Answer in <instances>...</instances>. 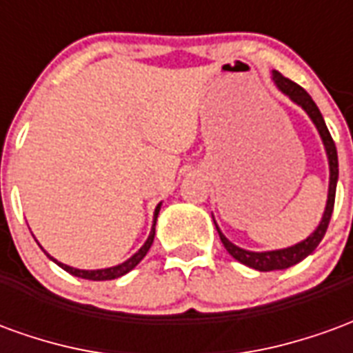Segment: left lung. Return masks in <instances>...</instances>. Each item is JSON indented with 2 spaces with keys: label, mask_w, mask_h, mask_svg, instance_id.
<instances>
[{
  "label": "left lung",
  "mask_w": 353,
  "mask_h": 353,
  "mask_svg": "<svg viewBox=\"0 0 353 353\" xmlns=\"http://www.w3.org/2000/svg\"><path fill=\"white\" fill-rule=\"evenodd\" d=\"M272 81L276 87L280 88L281 92L288 96L289 100L295 101L299 108L304 109V113L310 117V121L314 123V126L318 128L319 138L323 141V147H325L327 161H329V191H327V204L325 212H323V217L321 221L316 227V230L312 232L310 236L301 240L299 244L289 245V248H283V250H272V252H250V250H244V248H238L236 244H232L229 238L225 236L221 232V229L217 227L215 223V229L219 232V238H221L225 250L234 257L236 261H240L242 265L250 266V268H255L259 272H270V270H283V268H289V266L301 263L303 259H306L316 248L319 245V242L325 236V230L329 227V221H331V214H333L334 206V192H336V181H339V157H336V147H334V141L331 138V134L327 130V124L323 121V117L319 113L318 105L314 103V100L310 98V94L306 92L304 88H301L296 83L289 81L288 77H283L280 72H272Z\"/></svg>",
  "instance_id": "8db88e82"
}]
</instances>
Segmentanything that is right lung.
<instances>
[{"mask_svg": "<svg viewBox=\"0 0 353 353\" xmlns=\"http://www.w3.org/2000/svg\"><path fill=\"white\" fill-rule=\"evenodd\" d=\"M161 206H162V202L159 204V206L154 208L153 227H151V232H149V236H147L145 244L141 245L138 252L132 255L130 259H126L124 263H121V265L109 266V268H98V270H81V268H73V266H68L64 265V263H60V261H57L54 257H50L49 253H47V255H49V259L54 261L60 268H64L65 272L73 274V276H77V278H83V280L103 281V280H115V278H121V276H124L126 272H130L132 268H136L139 261L143 259V257L147 255V252H149V248H151V244H153V240H154V225H157V217H159Z\"/></svg>", "mask_w": 353, "mask_h": 353, "instance_id": "obj_1", "label": "right lung"}]
</instances>
